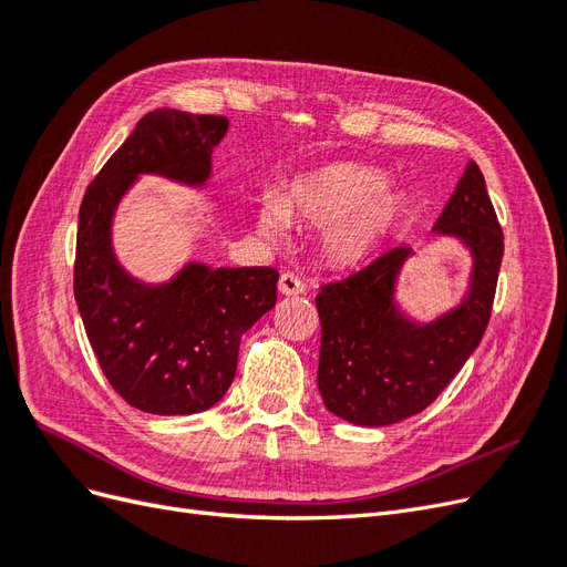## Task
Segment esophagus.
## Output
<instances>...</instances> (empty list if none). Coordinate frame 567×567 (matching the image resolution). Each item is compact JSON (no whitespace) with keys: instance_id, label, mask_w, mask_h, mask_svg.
Segmentation results:
<instances>
[{"instance_id":"34e87169","label":"esophagus","mask_w":567,"mask_h":567,"mask_svg":"<svg viewBox=\"0 0 567 567\" xmlns=\"http://www.w3.org/2000/svg\"><path fill=\"white\" fill-rule=\"evenodd\" d=\"M279 290H281V296H300V293H305V284L296 277V274H281V279H279Z\"/></svg>"}]
</instances>
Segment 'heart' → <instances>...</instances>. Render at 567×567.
Here are the masks:
<instances>
[{"label":"heart","instance_id":"b5f03b06","mask_svg":"<svg viewBox=\"0 0 567 567\" xmlns=\"http://www.w3.org/2000/svg\"><path fill=\"white\" fill-rule=\"evenodd\" d=\"M402 198L385 186L381 169L338 161L290 182L281 198L265 196L257 229L269 241H284L290 221L323 227V252L336 265H357L381 248L400 227Z\"/></svg>","mask_w":567,"mask_h":567}]
</instances>
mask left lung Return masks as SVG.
I'll return each mask as SVG.
<instances>
[{
  "label": "left lung",
  "instance_id": "left-lung-1",
  "mask_svg": "<svg viewBox=\"0 0 567 567\" xmlns=\"http://www.w3.org/2000/svg\"><path fill=\"white\" fill-rule=\"evenodd\" d=\"M433 231L471 252L468 290L452 310L416 321L394 300L409 246L392 248L352 277L321 286L317 385L331 414L354 425H390L419 414L466 364L489 323L504 231L485 177L471 161Z\"/></svg>",
  "mask_w": 567,
  "mask_h": 567
}]
</instances>
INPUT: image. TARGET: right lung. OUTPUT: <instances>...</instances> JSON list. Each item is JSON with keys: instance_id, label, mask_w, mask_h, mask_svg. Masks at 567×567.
Wrapping results in <instances>:
<instances>
[{"instance_id": "1", "label": "right lung", "mask_w": 567, "mask_h": 567, "mask_svg": "<svg viewBox=\"0 0 567 567\" xmlns=\"http://www.w3.org/2000/svg\"><path fill=\"white\" fill-rule=\"evenodd\" d=\"M229 120L175 109L146 113L87 186L78 217L75 300L101 371L127 404L186 416L229 390L241 336L277 305L271 267L184 265L144 284L117 262L113 217L140 175L200 188Z\"/></svg>"}]
</instances>
